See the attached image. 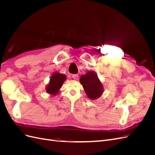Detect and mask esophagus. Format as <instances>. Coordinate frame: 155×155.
Here are the masks:
<instances>
[{"label": "esophagus", "instance_id": "obj_1", "mask_svg": "<svg viewBox=\"0 0 155 155\" xmlns=\"http://www.w3.org/2000/svg\"><path fill=\"white\" fill-rule=\"evenodd\" d=\"M72 78L74 79V80H78L79 75L78 74H73L72 75Z\"/></svg>", "mask_w": 155, "mask_h": 155}]
</instances>
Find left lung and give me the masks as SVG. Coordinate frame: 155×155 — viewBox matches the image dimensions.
Here are the masks:
<instances>
[{
    "mask_svg": "<svg viewBox=\"0 0 155 155\" xmlns=\"http://www.w3.org/2000/svg\"><path fill=\"white\" fill-rule=\"evenodd\" d=\"M79 81L87 97L91 100H96L100 97L104 92V87L95 72L88 71L86 74L82 75Z\"/></svg>",
    "mask_w": 155,
    "mask_h": 155,
    "instance_id": "1",
    "label": "left lung"
}]
</instances>
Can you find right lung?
<instances>
[{"mask_svg": "<svg viewBox=\"0 0 155 155\" xmlns=\"http://www.w3.org/2000/svg\"><path fill=\"white\" fill-rule=\"evenodd\" d=\"M66 79L67 78L64 74L54 72L50 78L48 85L46 86V92L53 96L58 94L59 89L61 88L62 85L66 80Z\"/></svg>", "mask_w": 155, "mask_h": 155, "instance_id": "1", "label": "right lung"}]
</instances>
